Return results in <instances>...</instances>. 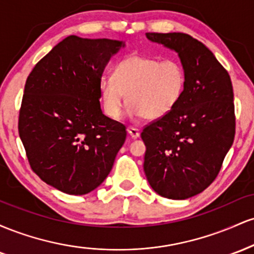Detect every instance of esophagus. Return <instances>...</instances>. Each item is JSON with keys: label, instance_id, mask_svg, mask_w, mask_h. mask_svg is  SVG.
<instances>
[{"label": "esophagus", "instance_id": "esophagus-1", "mask_svg": "<svg viewBox=\"0 0 254 254\" xmlns=\"http://www.w3.org/2000/svg\"><path fill=\"white\" fill-rule=\"evenodd\" d=\"M127 133H129V135L132 137V138H138L139 137V130L138 129H136V127H127Z\"/></svg>", "mask_w": 254, "mask_h": 254}]
</instances>
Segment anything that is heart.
Instances as JSON below:
<instances>
[{
	"mask_svg": "<svg viewBox=\"0 0 254 254\" xmlns=\"http://www.w3.org/2000/svg\"><path fill=\"white\" fill-rule=\"evenodd\" d=\"M186 88V71L176 60L130 55L116 65L113 77L99 83L106 115L121 118L125 100L132 117L149 121L171 113L182 100Z\"/></svg>",
	"mask_w": 254,
	"mask_h": 254,
	"instance_id": "heart-1",
	"label": "heart"
}]
</instances>
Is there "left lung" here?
Returning a JSON list of instances; mask_svg holds the SVG:
<instances>
[{
    "instance_id": "8db88e82",
    "label": "left lung",
    "mask_w": 254,
    "mask_h": 254,
    "mask_svg": "<svg viewBox=\"0 0 254 254\" xmlns=\"http://www.w3.org/2000/svg\"><path fill=\"white\" fill-rule=\"evenodd\" d=\"M145 37L177 52L186 88L176 109L142 131L144 173L157 194L188 199L214 182L234 141L232 81L214 54L189 34Z\"/></svg>"
}]
</instances>
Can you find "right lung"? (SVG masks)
Masks as SVG:
<instances>
[{
	"label": "right lung",
	"instance_id": "right-lung-1",
	"mask_svg": "<svg viewBox=\"0 0 254 254\" xmlns=\"http://www.w3.org/2000/svg\"><path fill=\"white\" fill-rule=\"evenodd\" d=\"M122 40L69 36L36 64L25 84L19 135L40 179L74 196L99 188L127 138L104 115L100 83Z\"/></svg>",
	"mask_w": 254,
	"mask_h": 254
}]
</instances>
